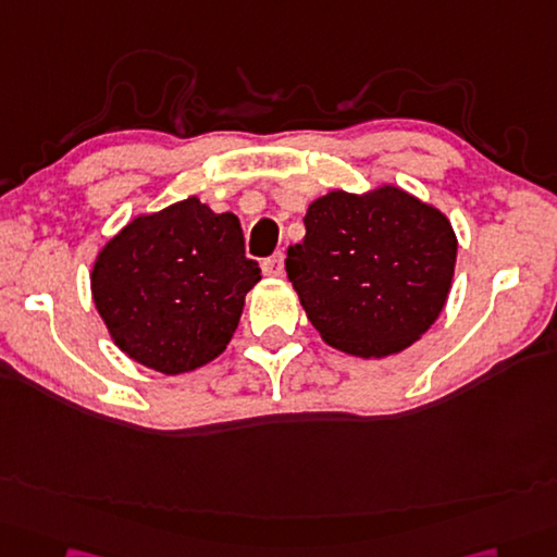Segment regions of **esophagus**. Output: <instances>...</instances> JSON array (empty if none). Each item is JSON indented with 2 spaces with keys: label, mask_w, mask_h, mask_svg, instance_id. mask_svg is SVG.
I'll use <instances>...</instances> for the list:
<instances>
[{
  "label": "esophagus",
  "mask_w": 557,
  "mask_h": 557,
  "mask_svg": "<svg viewBox=\"0 0 557 557\" xmlns=\"http://www.w3.org/2000/svg\"><path fill=\"white\" fill-rule=\"evenodd\" d=\"M263 272L268 277H282V272H285V256L275 253L263 260Z\"/></svg>",
  "instance_id": "1"
}]
</instances>
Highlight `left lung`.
<instances>
[{"mask_svg": "<svg viewBox=\"0 0 557 557\" xmlns=\"http://www.w3.org/2000/svg\"><path fill=\"white\" fill-rule=\"evenodd\" d=\"M307 236L287 248V277L331 347L357 357L406 350L449 297V220L406 190H333L309 205Z\"/></svg>", "mask_w": 557, "mask_h": 557, "instance_id": "1", "label": "left lung"}]
</instances>
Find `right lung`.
<instances>
[{
  "label": "right lung",
  "instance_id": "obj_1",
  "mask_svg": "<svg viewBox=\"0 0 557 557\" xmlns=\"http://www.w3.org/2000/svg\"><path fill=\"white\" fill-rule=\"evenodd\" d=\"M258 280L238 216L188 198L113 236L96 258L91 292L120 350L183 374L224 352Z\"/></svg>",
  "mask_w": 557,
  "mask_h": 557
}]
</instances>
